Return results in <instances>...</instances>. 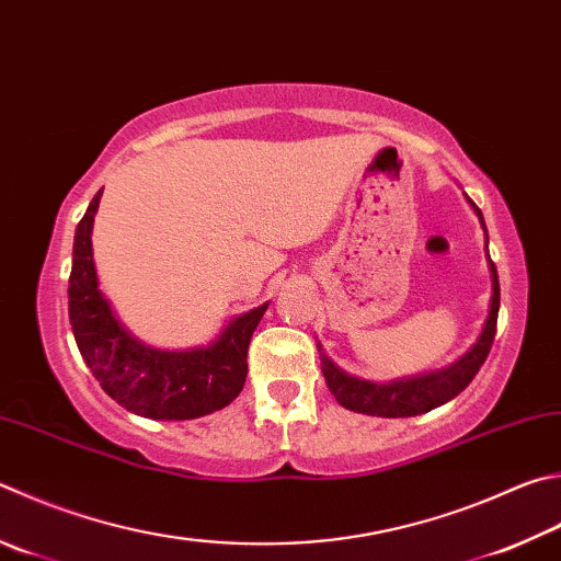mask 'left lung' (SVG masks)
I'll return each instance as SVG.
<instances>
[{
	"label": "left lung",
	"instance_id": "1",
	"mask_svg": "<svg viewBox=\"0 0 561 561\" xmlns=\"http://www.w3.org/2000/svg\"><path fill=\"white\" fill-rule=\"evenodd\" d=\"M476 210L481 228L485 232V250H488V230L483 222V213L478 210L476 203L466 196ZM488 270H491V307H488V316L483 323V331L478 333L476 343L468 348L461 358H456L451 365H446L442 370L412 375V378L392 380V382H370L363 378L348 375L343 368H339L329 355H325L323 345L316 343L321 358V373L329 385L335 402L345 410L358 412V414H373V416H416L424 412H432L436 407L446 404L458 392H463L468 382L476 378V373L481 370L488 353L495 339V323H497V309H501V284H497L495 264L491 262V254H485Z\"/></svg>",
	"mask_w": 561,
	"mask_h": 561
}]
</instances>
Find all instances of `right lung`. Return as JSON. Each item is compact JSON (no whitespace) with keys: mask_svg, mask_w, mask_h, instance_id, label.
<instances>
[{"mask_svg":"<svg viewBox=\"0 0 561 561\" xmlns=\"http://www.w3.org/2000/svg\"><path fill=\"white\" fill-rule=\"evenodd\" d=\"M103 188L76 228L68 279V316L78 351L103 390L147 420H196L228 407L248 378V345L270 301L222 325L216 341L188 351H161L127 331L100 291L93 222Z\"/></svg>","mask_w":561,"mask_h":561,"instance_id":"1","label":"right lung"}]
</instances>
